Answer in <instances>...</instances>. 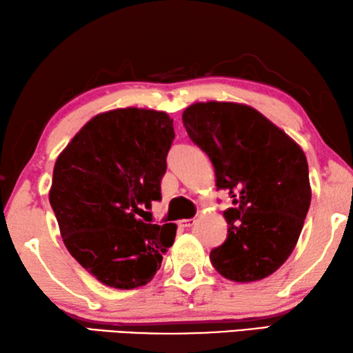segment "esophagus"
Returning a JSON list of instances; mask_svg holds the SVG:
<instances>
[{
  "label": "esophagus",
  "mask_w": 353,
  "mask_h": 353,
  "mask_svg": "<svg viewBox=\"0 0 353 353\" xmlns=\"http://www.w3.org/2000/svg\"><path fill=\"white\" fill-rule=\"evenodd\" d=\"M195 222H197L195 219H183V221H180V227L190 228V227H194Z\"/></svg>",
  "instance_id": "34e87169"
}]
</instances>
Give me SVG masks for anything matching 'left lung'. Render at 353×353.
I'll list each match as a JSON object with an SVG mask.
<instances>
[{
	"label": "left lung",
	"mask_w": 353,
	"mask_h": 353,
	"mask_svg": "<svg viewBox=\"0 0 353 353\" xmlns=\"http://www.w3.org/2000/svg\"><path fill=\"white\" fill-rule=\"evenodd\" d=\"M183 125L210 156L217 189L233 208L223 212L228 236L212 248L214 269L231 281L265 279L297 244L311 203L303 150L256 109L238 103L190 105Z\"/></svg>",
	"instance_id": "obj_1"
}]
</instances>
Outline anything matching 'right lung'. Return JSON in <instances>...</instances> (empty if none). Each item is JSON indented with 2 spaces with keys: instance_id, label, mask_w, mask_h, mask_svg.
<instances>
[{
  "instance_id": "right-lung-1",
  "label": "right lung",
  "mask_w": 353,
  "mask_h": 353,
  "mask_svg": "<svg viewBox=\"0 0 353 353\" xmlns=\"http://www.w3.org/2000/svg\"><path fill=\"white\" fill-rule=\"evenodd\" d=\"M173 139L165 112L114 109L89 120L57 156L50 205L63 244L103 285H147L173 244L176 225L148 223L145 211L161 200Z\"/></svg>"
}]
</instances>
